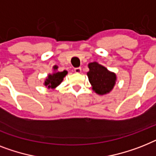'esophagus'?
I'll return each instance as SVG.
<instances>
[{
  "label": "esophagus",
  "instance_id": "34e87169",
  "mask_svg": "<svg viewBox=\"0 0 156 156\" xmlns=\"http://www.w3.org/2000/svg\"><path fill=\"white\" fill-rule=\"evenodd\" d=\"M74 72H75V73H77V74H79V73H81V72H82V69H81V67H76V68H74Z\"/></svg>",
  "mask_w": 156,
  "mask_h": 156
}]
</instances>
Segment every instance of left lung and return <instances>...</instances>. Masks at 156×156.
<instances>
[{"label": "left lung", "instance_id": "obj_1", "mask_svg": "<svg viewBox=\"0 0 156 156\" xmlns=\"http://www.w3.org/2000/svg\"><path fill=\"white\" fill-rule=\"evenodd\" d=\"M90 71L87 73L88 78L92 85V89L98 94H105L113 89L116 81L114 73L108 71L107 68L97 62H91L89 65Z\"/></svg>", "mask_w": 156, "mask_h": 156}]
</instances>
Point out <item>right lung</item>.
Returning a JSON list of instances; mask_svg holds the SVG:
<instances>
[{"mask_svg": "<svg viewBox=\"0 0 156 156\" xmlns=\"http://www.w3.org/2000/svg\"><path fill=\"white\" fill-rule=\"evenodd\" d=\"M54 69H58V66L54 67ZM67 71L64 70L62 72H56L53 74H49L48 76V78H46V80L45 82V85L49 88H54L60 84L62 81L63 80V78L66 75Z\"/></svg>", "mask_w": 156, "mask_h": 156, "instance_id": "right-lung-1", "label": "right lung"}]
</instances>
